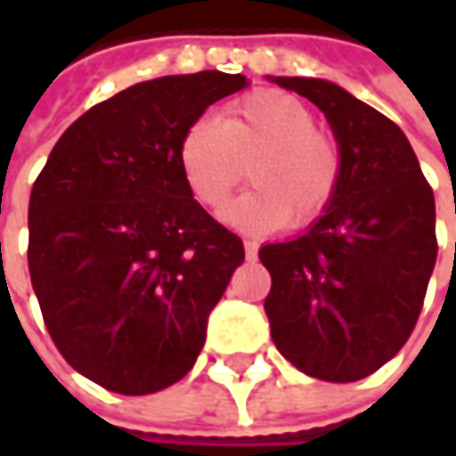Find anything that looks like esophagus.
Here are the masks:
<instances>
[{
	"instance_id": "esophagus-1",
	"label": "esophagus",
	"mask_w": 456,
	"mask_h": 456,
	"mask_svg": "<svg viewBox=\"0 0 456 456\" xmlns=\"http://www.w3.org/2000/svg\"><path fill=\"white\" fill-rule=\"evenodd\" d=\"M243 248H246V258H256L258 256V243L256 240H243Z\"/></svg>"
}]
</instances>
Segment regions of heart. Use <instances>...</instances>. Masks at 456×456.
Wrapping results in <instances>:
<instances>
[{
	"instance_id": "heart-1",
	"label": "heart",
	"mask_w": 456,
	"mask_h": 456,
	"mask_svg": "<svg viewBox=\"0 0 456 456\" xmlns=\"http://www.w3.org/2000/svg\"><path fill=\"white\" fill-rule=\"evenodd\" d=\"M177 162L190 195L210 213L223 210L248 165L254 190L231 205L228 220L254 233L314 223L342 183L338 142L317 129L302 98L276 88L238 98L220 121L195 118L180 139Z\"/></svg>"
}]
</instances>
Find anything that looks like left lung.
<instances>
[{
	"label": "left lung",
	"instance_id": "obj_1",
	"mask_svg": "<svg viewBox=\"0 0 456 456\" xmlns=\"http://www.w3.org/2000/svg\"><path fill=\"white\" fill-rule=\"evenodd\" d=\"M330 121L342 183L305 236L266 243L273 345L302 373L353 383L406 345L436 264L434 192L388 116L320 78H272Z\"/></svg>",
	"mask_w": 456,
	"mask_h": 456
}]
</instances>
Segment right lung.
<instances>
[{
  "mask_svg": "<svg viewBox=\"0 0 456 456\" xmlns=\"http://www.w3.org/2000/svg\"><path fill=\"white\" fill-rule=\"evenodd\" d=\"M246 76L144 80L101 101L53 147L29 195L27 266L43 320L80 376L124 395L190 373L243 240L192 200L177 147Z\"/></svg>",
  "mask_w": 456,
  "mask_h": 456,
  "instance_id": "1",
  "label": "right lung"
}]
</instances>
